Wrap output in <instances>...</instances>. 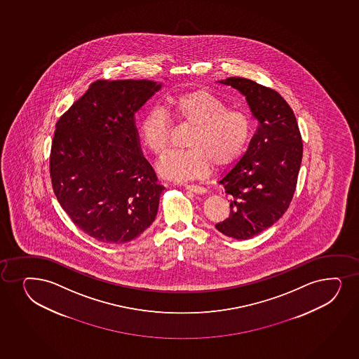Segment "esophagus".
<instances>
[{"label": "esophagus", "mask_w": 359, "mask_h": 359, "mask_svg": "<svg viewBox=\"0 0 359 359\" xmlns=\"http://www.w3.org/2000/svg\"><path fill=\"white\" fill-rule=\"evenodd\" d=\"M184 188L187 190H190V191H193L195 194H205L207 190L206 188H203V187L195 186V184H184Z\"/></svg>", "instance_id": "1"}]
</instances>
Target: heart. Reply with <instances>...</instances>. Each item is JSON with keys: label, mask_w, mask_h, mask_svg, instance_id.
<instances>
[{"label": "heart", "mask_w": 359, "mask_h": 359, "mask_svg": "<svg viewBox=\"0 0 359 359\" xmlns=\"http://www.w3.org/2000/svg\"><path fill=\"white\" fill-rule=\"evenodd\" d=\"M171 115L190 126L186 146L170 152L158 164V172L172 181H187L206 176L212 164H230L243 152L252 134L247 112L227 109L223 100L205 90L183 92L168 99ZM144 147L161 157L169 146L168 116L161 107L146 112L140 123Z\"/></svg>", "instance_id": "heart-1"}]
</instances>
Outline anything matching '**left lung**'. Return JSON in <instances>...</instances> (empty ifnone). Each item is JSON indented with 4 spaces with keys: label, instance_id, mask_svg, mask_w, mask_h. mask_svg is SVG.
Wrapping results in <instances>:
<instances>
[{
    "label": "left lung",
    "instance_id": "1",
    "mask_svg": "<svg viewBox=\"0 0 359 359\" xmlns=\"http://www.w3.org/2000/svg\"><path fill=\"white\" fill-rule=\"evenodd\" d=\"M219 83L243 95L259 122L247 151L219 180L230 198V215L215 225L217 230L249 239L289 208L303 156L301 133L292 109L272 88L236 76Z\"/></svg>",
    "mask_w": 359,
    "mask_h": 359
}]
</instances>
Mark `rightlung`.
Instances as JSON below:
<instances>
[{
    "mask_svg": "<svg viewBox=\"0 0 359 359\" xmlns=\"http://www.w3.org/2000/svg\"><path fill=\"white\" fill-rule=\"evenodd\" d=\"M149 80H98L57 123L50 176L72 222L105 243L140 236L164 190L142 154L135 114L161 90Z\"/></svg>",
    "mask_w": 359,
    "mask_h": 359,
    "instance_id": "add662e5",
    "label": "right lung"
}]
</instances>
